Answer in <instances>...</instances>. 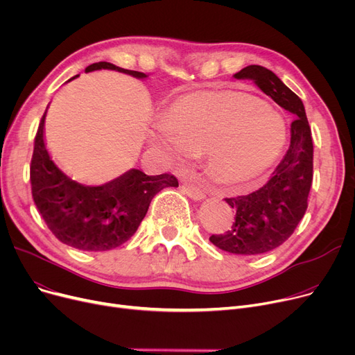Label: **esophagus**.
<instances>
[{
    "label": "esophagus",
    "mask_w": 355,
    "mask_h": 355,
    "mask_svg": "<svg viewBox=\"0 0 355 355\" xmlns=\"http://www.w3.org/2000/svg\"><path fill=\"white\" fill-rule=\"evenodd\" d=\"M181 189H182V191H184L185 194H187L189 197H191V198L196 200V201H200V200H202L204 197H206L200 189H197L196 185H193V184H190V182H184Z\"/></svg>",
    "instance_id": "34e87169"
}]
</instances>
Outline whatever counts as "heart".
I'll return each mask as SVG.
<instances>
[{"label": "heart", "instance_id": "1", "mask_svg": "<svg viewBox=\"0 0 355 355\" xmlns=\"http://www.w3.org/2000/svg\"><path fill=\"white\" fill-rule=\"evenodd\" d=\"M286 141L284 118L248 93L210 90L177 101L151 132V144L168 159L207 153L209 170L226 182L262 175Z\"/></svg>", "mask_w": 355, "mask_h": 355}]
</instances>
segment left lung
Instances as JSON below:
<instances>
[{"mask_svg": "<svg viewBox=\"0 0 355 355\" xmlns=\"http://www.w3.org/2000/svg\"><path fill=\"white\" fill-rule=\"evenodd\" d=\"M234 78L253 80L279 106L295 115L291 123L289 149L270 180L248 196L225 198L236 210L233 226L210 237L211 243L225 252L262 254L285 243L308 209L313 177V145L302 101L272 70L250 64L236 73Z\"/></svg>", "mask_w": 355, "mask_h": 355, "instance_id": "1", "label": "left lung"}]
</instances>
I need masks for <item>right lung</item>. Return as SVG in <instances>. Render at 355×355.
I'll use <instances>...</instances> for the list:
<instances>
[{"mask_svg": "<svg viewBox=\"0 0 355 355\" xmlns=\"http://www.w3.org/2000/svg\"><path fill=\"white\" fill-rule=\"evenodd\" d=\"M101 69L118 70L138 79L146 78L145 73L107 62L87 66L86 73ZM44 119L46 114L34 139L30 165L31 193L47 227L62 243L83 252L115 249L138 230L157 193L165 187H178L177 178L171 174L146 175L139 170H129L98 187L73 181L47 153Z\"/></svg>", "mask_w": 355, "mask_h": 355, "instance_id": "1", "label": "right lung"}]
</instances>
